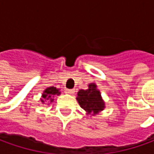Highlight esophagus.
Returning a JSON list of instances; mask_svg holds the SVG:
<instances>
[{
	"instance_id": "1",
	"label": "esophagus",
	"mask_w": 154,
	"mask_h": 154,
	"mask_svg": "<svg viewBox=\"0 0 154 154\" xmlns=\"http://www.w3.org/2000/svg\"><path fill=\"white\" fill-rule=\"evenodd\" d=\"M65 92L68 93V94H74V89H66V90H65Z\"/></svg>"
}]
</instances>
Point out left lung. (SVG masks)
<instances>
[{
	"instance_id": "left-lung-1",
	"label": "left lung",
	"mask_w": 154,
	"mask_h": 154,
	"mask_svg": "<svg viewBox=\"0 0 154 154\" xmlns=\"http://www.w3.org/2000/svg\"><path fill=\"white\" fill-rule=\"evenodd\" d=\"M77 100L80 107L88 113L96 114L104 108V103L100 97L99 91L96 89L95 84H90L87 90H80Z\"/></svg>"
}]
</instances>
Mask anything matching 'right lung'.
<instances>
[{"mask_svg":"<svg viewBox=\"0 0 154 154\" xmlns=\"http://www.w3.org/2000/svg\"><path fill=\"white\" fill-rule=\"evenodd\" d=\"M59 95L60 94V92H59V90L58 89H56V87H54V86H51V87H48L46 90H45L44 93H43V98L44 99H46V100H51V102L53 101V99L51 98V97H53L54 95ZM44 99H42L41 101L44 103Z\"/></svg>","mask_w":154,"mask_h":154,"instance_id":"obj_1","label":"right lung"}]
</instances>
